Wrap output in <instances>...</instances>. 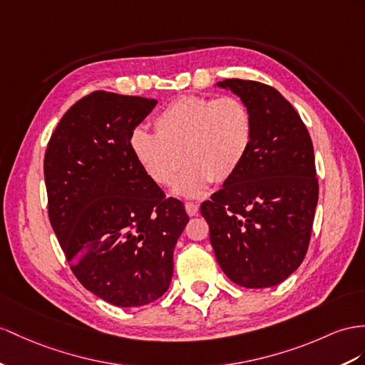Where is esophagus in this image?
<instances>
[{"label": "esophagus", "mask_w": 365, "mask_h": 365, "mask_svg": "<svg viewBox=\"0 0 365 365\" xmlns=\"http://www.w3.org/2000/svg\"><path fill=\"white\" fill-rule=\"evenodd\" d=\"M185 210H186V212H188V216H195V214L199 212V205L192 203V202H186Z\"/></svg>", "instance_id": "34e87169"}]
</instances>
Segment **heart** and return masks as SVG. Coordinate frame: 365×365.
<instances>
[{"instance_id": "1", "label": "heart", "mask_w": 365, "mask_h": 365, "mask_svg": "<svg viewBox=\"0 0 365 365\" xmlns=\"http://www.w3.org/2000/svg\"><path fill=\"white\" fill-rule=\"evenodd\" d=\"M155 134L135 129L130 153L143 173L173 194L195 199L212 182H227L244 163L253 142V118L244 101L223 96L205 98L186 96L171 101L154 118Z\"/></svg>"}]
</instances>
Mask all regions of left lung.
I'll return each instance as SVG.
<instances>
[{
  "label": "left lung",
  "mask_w": 365,
  "mask_h": 365,
  "mask_svg": "<svg viewBox=\"0 0 365 365\" xmlns=\"http://www.w3.org/2000/svg\"><path fill=\"white\" fill-rule=\"evenodd\" d=\"M253 118L239 171L202 203L217 262L245 288L274 287L305 257L319 197L310 134L282 93L264 83L223 80Z\"/></svg>",
  "instance_id": "obj_1"
}]
</instances>
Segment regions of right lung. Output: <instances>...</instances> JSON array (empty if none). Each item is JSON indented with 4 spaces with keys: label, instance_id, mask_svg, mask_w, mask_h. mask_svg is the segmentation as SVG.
Masks as SVG:
<instances>
[{
    "label": "right lung",
    "instance_id": "right-lung-1",
    "mask_svg": "<svg viewBox=\"0 0 365 365\" xmlns=\"http://www.w3.org/2000/svg\"><path fill=\"white\" fill-rule=\"evenodd\" d=\"M157 100L96 91L63 115L44 155L49 219L71 269L117 307L165 294L190 217L130 153L129 138Z\"/></svg>",
    "mask_w": 365,
    "mask_h": 365
}]
</instances>
